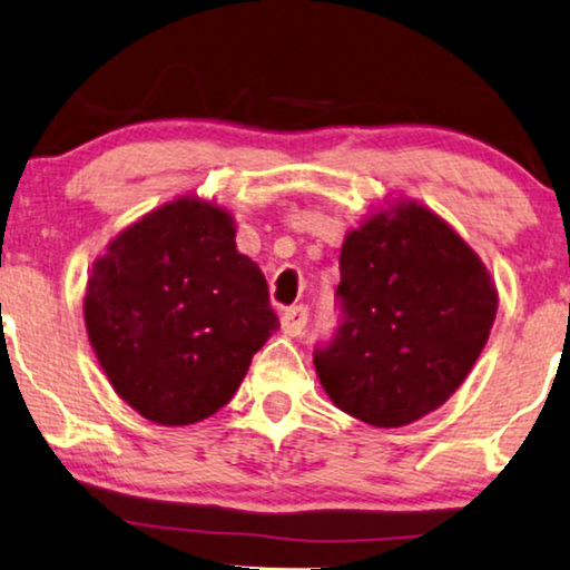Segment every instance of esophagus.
I'll return each instance as SVG.
<instances>
[{
	"label": "esophagus",
	"instance_id": "esophagus-1",
	"mask_svg": "<svg viewBox=\"0 0 570 570\" xmlns=\"http://www.w3.org/2000/svg\"><path fill=\"white\" fill-rule=\"evenodd\" d=\"M279 324H283V332L291 334V337H298V334L306 332V324H308V306H293L287 308L283 318H279Z\"/></svg>",
	"mask_w": 570,
	"mask_h": 570
}]
</instances>
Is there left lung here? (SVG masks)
I'll return each instance as SVG.
<instances>
[{
	"label": "left lung",
	"instance_id": "obj_1",
	"mask_svg": "<svg viewBox=\"0 0 570 570\" xmlns=\"http://www.w3.org/2000/svg\"><path fill=\"white\" fill-rule=\"evenodd\" d=\"M340 275V326L314 350L324 392L376 428L441 407L495 318V285L478 254L439 215L407 202L350 233Z\"/></svg>",
	"mask_w": 570,
	"mask_h": 570
}]
</instances>
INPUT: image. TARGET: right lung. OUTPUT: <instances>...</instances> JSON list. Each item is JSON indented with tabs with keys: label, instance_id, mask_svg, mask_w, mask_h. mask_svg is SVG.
<instances>
[{
	"label": "right lung",
	"instance_id": "obj_1",
	"mask_svg": "<svg viewBox=\"0 0 570 570\" xmlns=\"http://www.w3.org/2000/svg\"><path fill=\"white\" fill-rule=\"evenodd\" d=\"M85 324L121 400L163 425L225 407L279 330L230 215L186 197L145 215L92 264Z\"/></svg>",
	"mask_w": 570,
	"mask_h": 570
}]
</instances>
